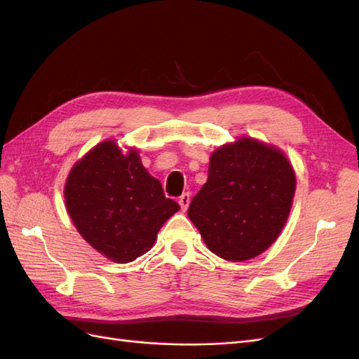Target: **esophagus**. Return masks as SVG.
<instances>
[{"label":"esophagus","instance_id":"1","mask_svg":"<svg viewBox=\"0 0 359 359\" xmlns=\"http://www.w3.org/2000/svg\"><path fill=\"white\" fill-rule=\"evenodd\" d=\"M180 205H181V210L182 211H186L187 208H189V205H190V194L189 193H184L182 196L180 198Z\"/></svg>","mask_w":359,"mask_h":359}]
</instances>
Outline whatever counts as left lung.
I'll return each mask as SVG.
<instances>
[{
	"instance_id": "left-lung-1",
	"label": "left lung",
	"mask_w": 359,
	"mask_h": 359,
	"mask_svg": "<svg viewBox=\"0 0 359 359\" xmlns=\"http://www.w3.org/2000/svg\"><path fill=\"white\" fill-rule=\"evenodd\" d=\"M297 178L280 149L252 137L215 149L189 217L212 253L232 262L273 244L287 220Z\"/></svg>"
}]
</instances>
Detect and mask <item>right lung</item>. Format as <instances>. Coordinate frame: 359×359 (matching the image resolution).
Instances as JSON below:
<instances>
[{
	"mask_svg": "<svg viewBox=\"0 0 359 359\" xmlns=\"http://www.w3.org/2000/svg\"><path fill=\"white\" fill-rule=\"evenodd\" d=\"M67 211L83 236L114 262H133L154 245L157 232L180 210L136 149L123 154L115 140L95 145L69 173Z\"/></svg>",
	"mask_w": 359,
	"mask_h": 359,
	"instance_id": "1",
	"label": "right lung"
}]
</instances>
